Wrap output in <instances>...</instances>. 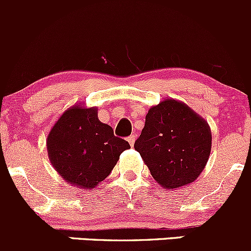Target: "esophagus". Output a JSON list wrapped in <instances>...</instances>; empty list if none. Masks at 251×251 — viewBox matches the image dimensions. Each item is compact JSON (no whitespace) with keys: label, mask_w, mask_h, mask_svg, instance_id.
<instances>
[{"label":"esophagus","mask_w":251,"mask_h":251,"mask_svg":"<svg viewBox=\"0 0 251 251\" xmlns=\"http://www.w3.org/2000/svg\"><path fill=\"white\" fill-rule=\"evenodd\" d=\"M126 140L129 141L130 146H133L134 145V141H135V135H134V134H131V135L128 136V139H126Z\"/></svg>","instance_id":"34e87169"}]
</instances>
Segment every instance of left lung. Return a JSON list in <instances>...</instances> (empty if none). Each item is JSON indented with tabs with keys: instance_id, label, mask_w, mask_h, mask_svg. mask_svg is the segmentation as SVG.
Instances as JSON below:
<instances>
[{
	"instance_id": "8db88e82",
	"label": "left lung",
	"mask_w": 251,
	"mask_h": 251,
	"mask_svg": "<svg viewBox=\"0 0 251 251\" xmlns=\"http://www.w3.org/2000/svg\"><path fill=\"white\" fill-rule=\"evenodd\" d=\"M134 149L165 189L194 182L211 152L210 126L185 103L165 100L149 110Z\"/></svg>"
}]
</instances>
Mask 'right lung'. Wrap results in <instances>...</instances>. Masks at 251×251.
Masks as SVG:
<instances>
[{"instance_id": "add662e5", "label": "right lung", "mask_w": 251, "mask_h": 251, "mask_svg": "<svg viewBox=\"0 0 251 251\" xmlns=\"http://www.w3.org/2000/svg\"><path fill=\"white\" fill-rule=\"evenodd\" d=\"M129 148L128 141L99 121L94 107H71L47 136L49 157L57 172L71 184L86 189L107 178Z\"/></svg>"}]
</instances>
